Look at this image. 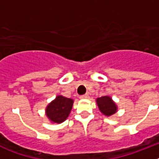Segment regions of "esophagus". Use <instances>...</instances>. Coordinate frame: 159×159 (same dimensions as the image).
<instances>
[{"label":"esophagus","instance_id":"obj_1","mask_svg":"<svg viewBox=\"0 0 159 159\" xmlns=\"http://www.w3.org/2000/svg\"><path fill=\"white\" fill-rule=\"evenodd\" d=\"M89 98V96L87 94L82 95V96H80V99H88Z\"/></svg>","mask_w":159,"mask_h":159}]
</instances>
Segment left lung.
<instances>
[{"label":"left lung","mask_w":159,"mask_h":159,"mask_svg":"<svg viewBox=\"0 0 159 159\" xmlns=\"http://www.w3.org/2000/svg\"><path fill=\"white\" fill-rule=\"evenodd\" d=\"M96 102H97V106H98L100 111L104 116H111L114 114H116L118 111V106L116 103L109 96L97 98Z\"/></svg>","instance_id":"left-lung-1"}]
</instances>
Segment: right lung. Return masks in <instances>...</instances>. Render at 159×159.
<instances>
[{
  "instance_id": "add662e5",
  "label": "right lung",
  "mask_w": 159,
  "mask_h": 159,
  "mask_svg": "<svg viewBox=\"0 0 159 159\" xmlns=\"http://www.w3.org/2000/svg\"><path fill=\"white\" fill-rule=\"evenodd\" d=\"M74 101L58 95L45 109V115L51 123L61 124L67 120L72 111Z\"/></svg>"
}]
</instances>
